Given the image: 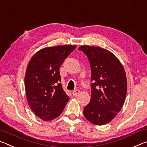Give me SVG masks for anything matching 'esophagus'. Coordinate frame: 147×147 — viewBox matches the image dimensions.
<instances>
[{"instance_id":"34e87169","label":"esophagus","mask_w":147,"mask_h":147,"mask_svg":"<svg viewBox=\"0 0 147 147\" xmlns=\"http://www.w3.org/2000/svg\"><path fill=\"white\" fill-rule=\"evenodd\" d=\"M80 90H75L74 91H73V96H76V95H77L78 94H80Z\"/></svg>"}]
</instances>
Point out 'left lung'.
I'll return each instance as SVG.
<instances>
[{
  "label": "left lung",
  "mask_w": 147,
  "mask_h": 147,
  "mask_svg": "<svg viewBox=\"0 0 147 147\" xmlns=\"http://www.w3.org/2000/svg\"><path fill=\"white\" fill-rule=\"evenodd\" d=\"M91 67V100L84 108L89 122L102 125L110 122L119 113L127 94L124 67L113 53L99 46H81Z\"/></svg>",
  "instance_id": "8db88e82"
}]
</instances>
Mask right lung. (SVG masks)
I'll list each match as a JSON object with an SVG mask.
<instances>
[{
    "label": "right lung",
    "instance_id": "1",
    "mask_svg": "<svg viewBox=\"0 0 147 147\" xmlns=\"http://www.w3.org/2000/svg\"><path fill=\"white\" fill-rule=\"evenodd\" d=\"M76 46L47 47L37 52L28 63L25 88L30 108L44 121L61 115L69 97L63 90L59 67Z\"/></svg>",
    "mask_w": 147,
    "mask_h": 147
}]
</instances>
